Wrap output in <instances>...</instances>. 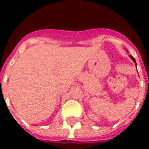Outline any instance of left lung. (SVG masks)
Returning a JSON list of instances; mask_svg holds the SVG:
<instances>
[{"instance_id":"left-lung-1","label":"left lung","mask_w":149,"mask_h":149,"mask_svg":"<svg viewBox=\"0 0 149 149\" xmlns=\"http://www.w3.org/2000/svg\"><path fill=\"white\" fill-rule=\"evenodd\" d=\"M130 57H131V59H132V61H134V63H135V64H136V61H135L134 57H133V56H131V55H130Z\"/></svg>"}]
</instances>
